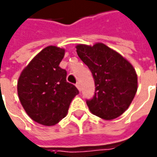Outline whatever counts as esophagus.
Listing matches in <instances>:
<instances>
[{
	"label": "esophagus",
	"instance_id": "34e87169",
	"mask_svg": "<svg viewBox=\"0 0 157 157\" xmlns=\"http://www.w3.org/2000/svg\"><path fill=\"white\" fill-rule=\"evenodd\" d=\"M75 86H76V87L78 88L79 91H81V84H80V82L76 83V84H75Z\"/></svg>",
	"mask_w": 157,
	"mask_h": 157
}]
</instances>
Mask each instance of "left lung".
<instances>
[{
  "label": "left lung",
  "mask_w": 157,
  "mask_h": 157,
  "mask_svg": "<svg viewBox=\"0 0 157 157\" xmlns=\"http://www.w3.org/2000/svg\"><path fill=\"white\" fill-rule=\"evenodd\" d=\"M76 52L92 72L95 94L87 105L93 114L111 120L127 110L137 90L136 70L123 56L102 43L77 44Z\"/></svg>",
  "instance_id": "obj_1"
}]
</instances>
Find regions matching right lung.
Here are the masks:
<instances>
[{
	"label": "right lung",
	"mask_w": 157,
	"mask_h": 157,
	"mask_svg": "<svg viewBox=\"0 0 157 157\" xmlns=\"http://www.w3.org/2000/svg\"><path fill=\"white\" fill-rule=\"evenodd\" d=\"M65 50L50 45L33 58L22 70L17 91L25 113L43 125H55L68 113L79 91L67 82L66 70L59 67Z\"/></svg>",
	"instance_id": "right-lung-1"
}]
</instances>
